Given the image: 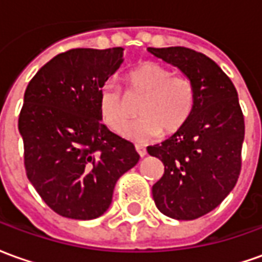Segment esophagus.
Segmentation results:
<instances>
[{"mask_svg":"<svg viewBox=\"0 0 262 262\" xmlns=\"http://www.w3.org/2000/svg\"><path fill=\"white\" fill-rule=\"evenodd\" d=\"M136 151L139 153V156L140 157H144L146 154H147V151H146V148L142 147V146H136Z\"/></svg>","mask_w":262,"mask_h":262,"instance_id":"esophagus-1","label":"esophagus"}]
</instances>
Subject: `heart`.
I'll return each instance as SVG.
<instances>
[{"label":"heart","instance_id":"1","mask_svg":"<svg viewBox=\"0 0 262 262\" xmlns=\"http://www.w3.org/2000/svg\"><path fill=\"white\" fill-rule=\"evenodd\" d=\"M132 90L147 94L139 115L120 135L135 143H147L161 135L181 130L195 108V86L185 75H174L168 67L144 61L129 73ZM99 112L106 125L118 130L127 118L125 98L114 81H106L99 91Z\"/></svg>","mask_w":262,"mask_h":262}]
</instances>
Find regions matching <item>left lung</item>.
Here are the masks:
<instances>
[{"mask_svg": "<svg viewBox=\"0 0 262 262\" xmlns=\"http://www.w3.org/2000/svg\"><path fill=\"white\" fill-rule=\"evenodd\" d=\"M148 52L192 81L196 97L187 125L147 147L164 164V174L151 189L153 199L168 217L198 219L219 206L240 176L244 118L238 95L223 70L205 54L181 46Z\"/></svg>", "mask_w": 262, "mask_h": 262, "instance_id": "8db88e82", "label": "left lung"}]
</instances>
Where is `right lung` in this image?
<instances>
[{
    "label": "right lung",
    "mask_w": 262,
    "mask_h": 262,
    "mask_svg": "<svg viewBox=\"0 0 262 262\" xmlns=\"http://www.w3.org/2000/svg\"><path fill=\"white\" fill-rule=\"evenodd\" d=\"M122 48L57 54L28 84L18 129L26 176L49 208L64 217L97 219L120 176L140 156L102 125L99 91L123 63Z\"/></svg>",
    "instance_id": "right-lung-1"
}]
</instances>
